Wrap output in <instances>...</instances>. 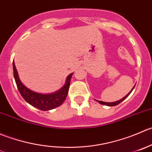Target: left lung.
<instances>
[{"mask_svg":"<svg viewBox=\"0 0 152 152\" xmlns=\"http://www.w3.org/2000/svg\"><path fill=\"white\" fill-rule=\"evenodd\" d=\"M134 86L133 87V88H132V89L130 91H129V93H128V94H126V95L125 96V97H123L122 99H121V100H118V101H115V102H112V103H108V102H103V101H99V100H95L97 102H98L99 103H100V104H102V105H105V106H117V105H118L119 104V103H121V102L122 101H124V100H125L126 98V97H128V96L129 95V94H131V92H132V90L134 89Z\"/></svg>","mask_w":152,"mask_h":152,"instance_id":"1","label":"left lung"}]
</instances>
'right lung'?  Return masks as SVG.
Masks as SVG:
<instances>
[{
	"mask_svg": "<svg viewBox=\"0 0 152 152\" xmlns=\"http://www.w3.org/2000/svg\"><path fill=\"white\" fill-rule=\"evenodd\" d=\"M12 65L13 74H14V77L18 88L23 98L31 106L42 111H49L60 106L66 100L68 94L70 81H71L73 73L69 75L66 80L65 84L59 90L55 92L49 93V94H42V93L35 92L27 88L19 78L18 73L16 69L14 61H13Z\"/></svg>",
	"mask_w": 152,
	"mask_h": 152,
	"instance_id": "right-lung-1",
	"label": "right lung"
}]
</instances>
